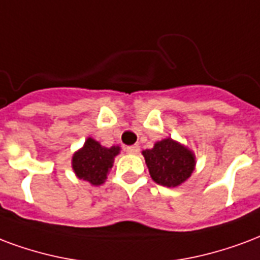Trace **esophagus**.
<instances>
[{
  "label": "esophagus",
  "mask_w": 260,
  "mask_h": 260,
  "mask_svg": "<svg viewBox=\"0 0 260 260\" xmlns=\"http://www.w3.org/2000/svg\"><path fill=\"white\" fill-rule=\"evenodd\" d=\"M125 151L128 153V154H139V146L138 145H134V146H128L126 149H125Z\"/></svg>",
  "instance_id": "obj_1"
}]
</instances>
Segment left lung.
Returning <instances> with one entry per match:
<instances>
[{"label":"left lung","mask_w":260,"mask_h":260,"mask_svg":"<svg viewBox=\"0 0 260 260\" xmlns=\"http://www.w3.org/2000/svg\"><path fill=\"white\" fill-rule=\"evenodd\" d=\"M142 154L151 179L165 187H178L184 183L197 162L193 150L172 138L155 142L153 149L143 150Z\"/></svg>","instance_id":"obj_1"}]
</instances>
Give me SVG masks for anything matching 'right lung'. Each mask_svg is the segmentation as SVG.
I'll list each match as a JSON object with an SVG mask.
<instances>
[{"label": "right lung", "instance_id": "right-lung-1", "mask_svg": "<svg viewBox=\"0 0 260 260\" xmlns=\"http://www.w3.org/2000/svg\"><path fill=\"white\" fill-rule=\"evenodd\" d=\"M120 151V146L105 147L93 138H88L81 149L73 154L71 168L78 179L85 180L92 186H101L106 182L114 164V158Z\"/></svg>", "mask_w": 260, "mask_h": 260}]
</instances>
